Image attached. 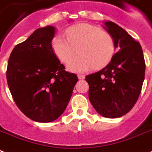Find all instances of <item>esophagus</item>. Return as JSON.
<instances>
[{"label": "esophagus", "instance_id": "esophagus-1", "mask_svg": "<svg viewBox=\"0 0 152 152\" xmlns=\"http://www.w3.org/2000/svg\"><path fill=\"white\" fill-rule=\"evenodd\" d=\"M77 77H78L80 80H84L85 76H84V75H81V74H78V75H77Z\"/></svg>", "mask_w": 152, "mask_h": 152}]
</instances>
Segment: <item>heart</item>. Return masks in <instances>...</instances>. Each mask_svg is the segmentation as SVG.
Listing matches in <instances>:
<instances>
[{
    "mask_svg": "<svg viewBox=\"0 0 152 152\" xmlns=\"http://www.w3.org/2000/svg\"><path fill=\"white\" fill-rule=\"evenodd\" d=\"M67 39L56 35L52 48L56 56L67 63L78 51L79 56L67 63L68 70L83 72L92 67L99 69L111 61L116 50L113 36L98 26L88 23L75 25L66 30Z\"/></svg>",
    "mask_w": 152,
    "mask_h": 152,
    "instance_id": "b5f03b06",
    "label": "heart"
}]
</instances>
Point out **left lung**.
I'll return each mask as SVG.
<instances>
[{
  "instance_id": "obj_1",
  "label": "left lung",
  "mask_w": 152,
  "mask_h": 152,
  "mask_svg": "<svg viewBox=\"0 0 152 152\" xmlns=\"http://www.w3.org/2000/svg\"><path fill=\"white\" fill-rule=\"evenodd\" d=\"M104 26L119 50L106 67L86 76L85 80L89 85L88 98L96 112L116 118L135 104L142 90L146 64L139 42L113 22H104Z\"/></svg>"
}]
</instances>
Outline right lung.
Here are the masks:
<instances>
[{"instance_id": "add662e5", "label": "right lung", "mask_w": 152, "mask_h": 152, "mask_svg": "<svg viewBox=\"0 0 152 152\" xmlns=\"http://www.w3.org/2000/svg\"><path fill=\"white\" fill-rule=\"evenodd\" d=\"M55 27L36 30L10 54L6 70L9 88L19 110L33 121L50 122L64 113L77 76L64 70L54 53Z\"/></svg>"}]
</instances>
